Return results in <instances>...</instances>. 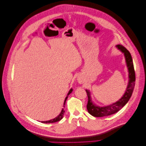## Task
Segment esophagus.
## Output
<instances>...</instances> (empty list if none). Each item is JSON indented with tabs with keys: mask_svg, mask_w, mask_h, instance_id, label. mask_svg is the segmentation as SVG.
<instances>
[{
	"mask_svg": "<svg viewBox=\"0 0 146 146\" xmlns=\"http://www.w3.org/2000/svg\"><path fill=\"white\" fill-rule=\"evenodd\" d=\"M78 81H79V82H82V80H81V79H78Z\"/></svg>",
	"mask_w": 146,
	"mask_h": 146,
	"instance_id": "34e87169",
	"label": "esophagus"
}]
</instances>
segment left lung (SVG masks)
I'll list each match as a JSON object with an SVG mask.
<instances>
[{
  "mask_svg": "<svg viewBox=\"0 0 146 146\" xmlns=\"http://www.w3.org/2000/svg\"><path fill=\"white\" fill-rule=\"evenodd\" d=\"M116 47L124 53L125 58L127 65L128 68L129 72L128 84L126 89L125 93L121 99H120L117 102L113 103L112 105L105 107H100L95 105L92 101L90 92L88 90H86V91L88 97L87 109L88 113L95 117L106 116L117 112L127 103L133 92L134 88L135 86V74L133 65V59H132L131 53L125 47L122 45H116Z\"/></svg>",
  "mask_w": 146,
  "mask_h": 146,
  "instance_id": "8db88e82",
  "label": "left lung"
}]
</instances>
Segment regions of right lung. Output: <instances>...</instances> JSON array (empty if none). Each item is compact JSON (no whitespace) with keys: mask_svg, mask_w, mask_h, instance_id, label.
<instances>
[{"mask_svg":"<svg viewBox=\"0 0 146 146\" xmlns=\"http://www.w3.org/2000/svg\"><path fill=\"white\" fill-rule=\"evenodd\" d=\"M72 92V89L71 88L70 90H69V93H68V96L69 94H70V93H71V92ZM67 98H68V96H66V98H65V101H64V106H64V108H65V102H66V100ZM64 112H65V110H64V109H62V111H61V112L60 113V114H59L57 117H55V118H54V119H51V120H50V121H41V122H42V123H54V122H58V121H60L62 118H63L64 115Z\"/></svg>","mask_w":146,"mask_h":146,"instance_id":"add662e5","label":"right lung"}]
</instances>
